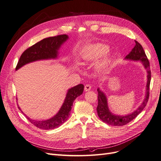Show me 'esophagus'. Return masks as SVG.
<instances>
[{"label":"esophagus","mask_w":161,"mask_h":161,"mask_svg":"<svg viewBox=\"0 0 161 161\" xmlns=\"http://www.w3.org/2000/svg\"><path fill=\"white\" fill-rule=\"evenodd\" d=\"M91 89H92V87H91L90 85L87 84V85H86V86H85L84 89H85L86 92H87V91H89Z\"/></svg>","instance_id":"esophagus-1"}]
</instances>
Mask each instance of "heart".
<instances>
[{
    "label": "heart",
    "mask_w": 161,
    "mask_h": 161,
    "mask_svg": "<svg viewBox=\"0 0 161 161\" xmlns=\"http://www.w3.org/2000/svg\"><path fill=\"white\" fill-rule=\"evenodd\" d=\"M108 50V47L106 45L101 43L91 45L86 47L82 50L81 53V58L87 63L93 62L101 58L104 54H106ZM111 59L108 57H105L102 58L96 64L97 70L99 72H104L108 68Z\"/></svg>",
    "instance_id": "obj_1"
}]
</instances>
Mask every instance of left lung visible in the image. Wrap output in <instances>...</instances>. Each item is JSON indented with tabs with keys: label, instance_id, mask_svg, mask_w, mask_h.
Segmentation results:
<instances>
[{
	"label": "left lung",
	"instance_id": "8db88e82",
	"mask_svg": "<svg viewBox=\"0 0 161 161\" xmlns=\"http://www.w3.org/2000/svg\"><path fill=\"white\" fill-rule=\"evenodd\" d=\"M135 43L136 45L134 47L132 48L131 51L125 57V58L131 60L141 61L145 68L147 69V82L146 86V95L141 105L134 113L130 114H127L125 116H119L114 114L108 109L106 95H104L103 92H101L99 88L97 89L98 105L97 107V111L98 116H99L100 119L104 123H107L111 125H114V126H122V125L127 124L132 120H134L143 110L149 100V86L151 76L149 62L147 57L142 46L137 41H135Z\"/></svg>",
	"mask_w": 161,
	"mask_h": 161
}]
</instances>
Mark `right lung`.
Returning a JSON list of instances; mask_svg holds the SVG:
<instances>
[{
    "instance_id": "right-lung-1",
    "label": "right lung",
    "mask_w": 161,
    "mask_h": 161,
    "mask_svg": "<svg viewBox=\"0 0 161 161\" xmlns=\"http://www.w3.org/2000/svg\"><path fill=\"white\" fill-rule=\"evenodd\" d=\"M68 39V36L67 35H60L57 36L45 38L39 41L36 44L27 48L22 54L16 69L17 70L18 69L24 65L31 62L39 60L56 58L57 57L59 48ZM83 88H84V86L83 84H79L68 89L64 102L60 110L57 114L50 119L38 121L30 119L29 117L25 116L27 119L35 126L42 130H48L59 127L67 120L74 100L83 93ZM18 108L21 110L19 107Z\"/></svg>"
}]
</instances>
